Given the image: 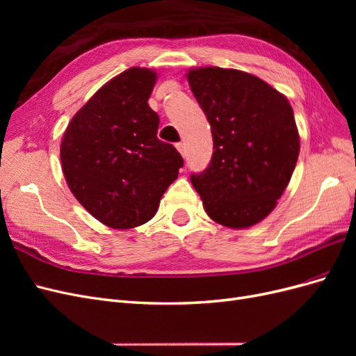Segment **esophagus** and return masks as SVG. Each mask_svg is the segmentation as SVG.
Here are the masks:
<instances>
[{
    "instance_id": "1",
    "label": "esophagus",
    "mask_w": 356,
    "mask_h": 356,
    "mask_svg": "<svg viewBox=\"0 0 356 356\" xmlns=\"http://www.w3.org/2000/svg\"><path fill=\"white\" fill-rule=\"evenodd\" d=\"M177 149L181 153V156H186V144L184 143H178Z\"/></svg>"
}]
</instances>
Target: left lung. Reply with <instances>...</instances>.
<instances>
[{
    "label": "left lung",
    "mask_w": 356,
    "mask_h": 356,
    "mask_svg": "<svg viewBox=\"0 0 356 356\" xmlns=\"http://www.w3.org/2000/svg\"><path fill=\"white\" fill-rule=\"evenodd\" d=\"M211 124L208 168L191 174L209 217L246 229L270 213L293 175L300 136L288 99L261 79L238 70L207 67L187 74Z\"/></svg>",
    "instance_id": "obj_1"
}]
</instances>
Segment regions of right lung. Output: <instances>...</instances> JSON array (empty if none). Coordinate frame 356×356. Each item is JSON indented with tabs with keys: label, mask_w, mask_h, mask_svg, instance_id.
Wrapping results in <instances>:
<instances>
[{
	"label": "right lung",
	"mask_w": 356,
	"mask_h": 356,
	"mask_svg": "<svg viewBox=\"0 0 356 356\" xmlns=\"http://www.w3.org/2000/svg\"><path fill=\"white\" fill-rule=\"evenodd\" d=\"M157 75L129 68L96 92L72 117L60 144L72 195L111 229L152 220L184 165L177 148L157 138L159 115L148 98Z\"/></svg>",
	"instance_id": "obj_1"
}]
</instances>
